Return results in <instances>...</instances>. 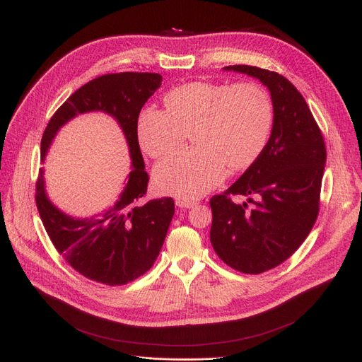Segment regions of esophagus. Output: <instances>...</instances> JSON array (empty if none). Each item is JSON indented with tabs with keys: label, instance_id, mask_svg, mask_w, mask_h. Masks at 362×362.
<instances>
[{
	"label": "esophagus",
	"instance_id": "obj_1",
	"mask_svg": "<svg viewBox=\"0 0 362 362\" xmlns=\"http://www.w3.org/2000/svg\"><path fill=\"white\" fill-rule=\"evenodd\" d=\"M198 202L195 199H189V198H177L176 199V205L180 208H192L195 206Z\"/></svg>",
	"mask_w": 362,
	"mask_h": 362
}]
</instances>
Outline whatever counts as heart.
<instances>
[{"label": "heart", "mask_w": 362, "mask_h": 362, "mask_svg": "<svg viewBox=\"0 0 362 362\" xmlns=\"http://www.w3.org/2000/svg\"><path fill=\"white\" fill-rule=\"evenodd\" d=\"M165 110L148 107L138 119V141L151 158L179 148L191 132L194 148L157 164L158 191L180 198L210 192L232 170L250 167L273 127V104L252 82H189L164 97Z\"/></svg>", "instance_id": "heart-1"}]
</instances>
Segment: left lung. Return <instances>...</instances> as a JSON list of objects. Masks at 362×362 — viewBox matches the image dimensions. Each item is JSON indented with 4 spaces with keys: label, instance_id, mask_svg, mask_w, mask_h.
<instances>
[{
    "label": "left lung",
    "instance_id": "8db88e82",
    "mask_svg": "<svg viewBox=\"0 0 362 362\" xmlns=\"http://www.w3.org/2000/svg\"><path fill=\"white\" fill-rule=\"evenodd\" d=\"M224 69L250 74L269 88L274 120L259 157L227 191L210 199V240L229 267L261 274L292 257L313 229L326 144L307 101L284 76L255 66ZM233 196L249 201L235 203Z\"/></svg>",
    "mask_w": 362,
    "mask_h": 362
}]
</instances>
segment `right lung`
<instances>
[{"label": "right lung", "mask_w": 362, "mask_h": 362, "mask_svg": "<svg viewBox=\"0 0 362 362\" xmlns=\"http://www.w3.org/2000/svg\"><path fill=\"white\" fill-rule=\"evenodd\" d=\"M161 82L158 73L103 74L70 95L52 114L42 135L44 158L57 130L76 114L105 111L124 132L133 167L123 194L108 211L74 220L48 201L42 171L35 185L36 208L55 250L76 272L107 286L127 284L152 267L175 214L173 198L146 199L149 177L138 142L139 112Z\"/></svg>", "instance_id": "right-lung-1"}]
</instances>
